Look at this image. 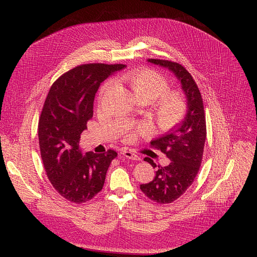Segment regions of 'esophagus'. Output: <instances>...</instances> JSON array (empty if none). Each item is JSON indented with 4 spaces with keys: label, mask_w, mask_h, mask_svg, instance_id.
Returning a JSON list of instances; mask_svg holds the SVG:
<instances>
[{
    "label": "esophagus",
    "mask_w": 257,
    "mask_h": 257,
    "mask_svg": "<svg viewBox=\"0 0 257 257\" xmlns=\"http://www.w3.org/2000/svg\"><path fill=\"white\" fill-rule=\"evenodd\" d=\"M121 154H123V156H125V157H127L129 159H132V160H140L141 159L139 155H137L136 153H133L131 151H124Z\"/></svg>",
    "instance_id": "34e87169"
}]
</instances>
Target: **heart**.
I'll return each mask as SVG.
<instances>
[{
  "label": "heart",
  "instance_id": "1",
  "mask_svg": "<svg viewBox=\"0 0 257 257\" xmlns=\"http://www.w3.org/2000/svg\"><path fill=\"white\" fill-rule=\"evenodd\" d=\"M121 80L130 86L136 97L144 104L150 103L156 123L160 129L168 130L177 126L184 118L187 104L181 91L168 89V80L152 70H138L127 73ZM110 86L106 82L99 93L101 102ZM142 131V129H140Z\"/></svg>",
  "mask_w": 257,
  "mask_h": 257
}]
</instances>
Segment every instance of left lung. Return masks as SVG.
Instances as JSON below:
<instances>
[{
  "label": "left lung",
  "mask_w": 257,
  "mask_h": 257,
  "mask_svg": "<svg viewBox=\"0 0 257 257\" xmlns=\"http://www.w3.org/2000/svg\"><path fill=\"white\" fill-rule=\"evenodd\" d=\"M148 61L170 70L180 81L186 97L187 111L182 121L151 142L152 147L167 155L171 163L167 167L158 166L154 179L141 184L142 192L158 204L172 203L181 197L194 182L202 163L206 140V121L201 92L192 75L177 63L163 59ZM144 160L156 167L154 161Z\"/></svg>",
  "instance_id": "1"
}]
</instances>
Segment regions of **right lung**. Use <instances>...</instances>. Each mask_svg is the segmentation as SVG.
Segmentation results:
<instances>
[{
	"mask_svg": "<svg viewBox=\"0 0 257 257\" xmlns=\"http://www.w3.org/2000/svg\"><path fill=\"white\" fill-rule=\"evenodd\" d=\"M125 64H81L61 75L49 90L38 120L40 155L54 188L66 200L81 204L103 188L108 168L117 156L86 152L79 147L81 133L93 114L100 84Z\"/></svg>",
	"mask_w": 257,
	"mask_h": 257,
	"instance_id": "obj_1",
	"label": "right lung"
}]
</instances>
